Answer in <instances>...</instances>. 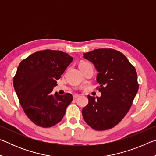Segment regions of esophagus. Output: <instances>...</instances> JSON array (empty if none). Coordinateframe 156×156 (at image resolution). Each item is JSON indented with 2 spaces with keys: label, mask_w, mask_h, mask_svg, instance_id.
Returning a JSON list of instances; mask_svg holds the SVG:
<instances>
[{
  "label": "esophagus",
  "mask_w": 156,
  "mask_h": 156,
  "mask_svg": "<svg viewBox=\"0 0 156 156\" xmlns=\"http://www.w3.org/2000/svg\"><path fill=\"white\" fill-rule=\"evenodd\" d=\"M79 96H79V95L75 94V95H73V99H76V98H78Z\"/></svg>",
  "instance_id": "1"
}]
</instances>
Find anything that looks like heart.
<instances>
[{
  "mask_svg": "<svg viewBox=\"0 0 156 156\" xmlns=\"http://www.w3.org/2000/svg\"><path fill=\"white\" fill-rule=\"evenodd\" d=\"M87 64H89V63L87 62H85V61H82V62H80V65H79V67H82V66L86 65H87Z\"/></svg>",
  "mask_w": 156,
  "mask_h": 156,
  "instance_id": "1",
  "label": "heart"
}]
</instances>
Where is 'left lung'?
<instances>
[{"mask_svg": "<svg viewBox=\"0 0 156 156\" xmlns=\"http://www.w3.org/2000/svg\"><path fill=\"white\" fill-rule=\"evenodd\" d=\"M98 73L97 89L101 96L88 95L89 103L82 110L88 125L97 131L109 129L118 125L128 113L138 92L139 84L135 67L117 50L102 48L84 54Z\"/></svg>", "mask_w": 156, "mask_h": 156, "instance_id": "1", "label": "left lung"}]
</instances>
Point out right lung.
<instances>
[{
    "mask_svg": "<svg viewBox=\"0 0 156 156\" xmlns=\"http://www.w3.org/2000/svg\"><path fill=\"white\" fill-rule=\"evenodd\" d=\"M73 57L67 53L45 49L36 51L18 65L14 87L21 107L31 122L44 128L58 123L73 100L71 94H52Z\"/></svg>",
    "mask_w": 156,
    "mask_h": 156,
    "instance_id": "add662e5",
    "label": "right lung"
}]
</instances>
